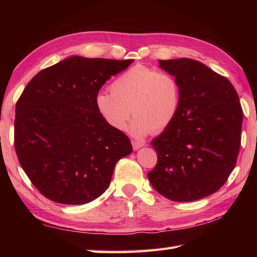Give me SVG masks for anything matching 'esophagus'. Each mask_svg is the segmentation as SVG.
I'll list each match as a JSON object with an SVG mask.
<instances>
[{"label": "esophagus", "mask_w": 257, "mask_h": 257, "mask_svg": "<svg viewBox=\"0 0 257 257\" xmlns=\"http://www.w3.org/2000/svg\"><path fill=\"white\" fill-rule=\"evenodd\" d=\"M132 144H133L134 150H138L141 148V147L145 146V143H143V141H139V140H133Z\"/></svg>", "instance_id": "obj_1"}]
</instances>
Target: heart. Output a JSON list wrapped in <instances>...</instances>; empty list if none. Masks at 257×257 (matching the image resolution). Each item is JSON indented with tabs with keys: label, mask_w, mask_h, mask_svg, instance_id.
<instances>
[{
	"label": "heart",
	"mask_w": 257,
	"mask_h": 257,
	"mask_svg": "<svg viewBox=\"0 0 257 257\" xmlns=\"http://www.w3.org/2000/svg\"><path fill=\"white\" fill-rule=\"evenodd\" d=\"M181 103V87L173 75L144 65L125 70L113 80L111 91L95 97L98 113L116 130L124 128L132 112L128 132L145 137L152 130L160 133L176 119Z\"/></svg>",
	"instance_id": "heart-1"
}]
</instances>
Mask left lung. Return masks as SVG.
<instances>
[{
  "label": "left lung",
  "mask_w": 257,
  "mask_h": 257,
  "mask_svg": "<svg viewBox=\"0 0 257 257\" xmlns=\"http://www.w3.org/2000/svg\"><path fill=\"white\" fill-rule=\"evenodd\" d=\"M181 87L173 122L151 141L158 162L148 179L165 198L195 201L216 192L235 167L243 111L230 80L190 58L159 61Z\"/></svg>",
  "instance_id": "obj_1"
}]
</instances>
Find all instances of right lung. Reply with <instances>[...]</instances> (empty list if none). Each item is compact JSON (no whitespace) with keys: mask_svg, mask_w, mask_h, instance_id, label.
I'll return each instance as SVG.
<instances>
[{"mask_svg":"<svg viewBox=\"0 0 257 257\" xmlns=\"http://www.w3.org/2000/svg\"><path fill=\"white\" fill-rule=\"evenodd\" d=\"M133 62L70 56L41 70L24 88L15 107V151L45 198L91 202L108 189L118 160L132 154L127 136L98 113L95 97Z\"/></svg>","mask_w":257,"mask_h":257,"instance_id":"obj_1","label":"right lung"}]
</instances>
